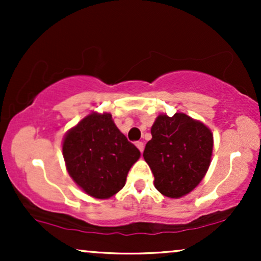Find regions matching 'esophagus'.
<instances>
[{
	"mask_svg": "<svg viewBox=\"0 0 261 261\" xmlns=\"http://www.w3.org/2000/svg\"><path fill=\"white\" fill-rule=\"evenodd\" d=\"M136 146H137V148L140 149L141 153H142V152H143V148H145V145H143V142H141V141H137V142H136Z\"/></svg>",
	"mask_w": 261,
	"mask_h": 261,
	"instance_id": "obj_1",
	"label": "esophagus"
}]
</instances>
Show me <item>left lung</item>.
<instances>
[{"instance_id": "obj_1", "label": "left lung", "mask_w": 261, "mask_h": 261, "mask_svg": "<svg viewBox=\"0 0 261 261\" xmlns=\"http://www.w3.org/2000/svg\"><path fill=\"white\" fill-rule=\"evenodd\" d=\"M143 158L154 175V187L164 196L178 199L202 180L211 162L214 137L202 122L182 113L160 115Z\"/></svg>"}]
</instances>
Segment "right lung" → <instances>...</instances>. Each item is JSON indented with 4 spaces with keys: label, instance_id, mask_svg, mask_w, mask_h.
Here are the masks:
<instances>
[{
    "label": "right lung",
    "instance_id": "right-lung-1",
    "mask_svg": "<svg viewBox=\"0 0 261 261\" xmlns=\"http://www.w3.org/2000/svg\"><path fill=\"white\" fill-rule=\"evenodd\" d=\"M62 153L68 174L88 195L109 199L124 188L140 151L128 142L108 113H92L71 128Z\"/></svg>",
    "mask_w": 261,
    "mask_h": 261
}]
</instances>
